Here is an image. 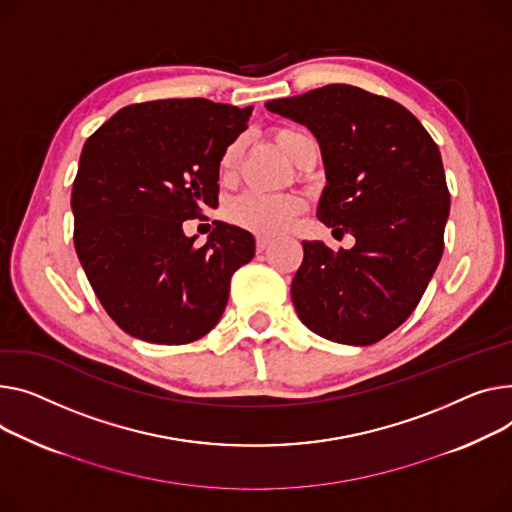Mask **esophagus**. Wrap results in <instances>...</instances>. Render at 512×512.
Segmentation results:
<instances>
[{"instance_id": "obj_1", "label": "esophagus", "mask_w": 512, "mask_h": 512, "mask_svg": "<svg viewBox=\"0 0 512 512\" xmlns=\"http://www.w3.org/2000/svg\"><path fill=\"white\" fill-rule=\"evenodd\" d=\"M269 245H271V238H267V236H257V251H259V253H263Z\"/></svg>"}]
</instances>
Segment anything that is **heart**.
Returning <instances> with one entry per match:
<instances>
[{"mask_svg":"<svg viewBox=\"0 0 512 512\" xmlns=\"http://www.w3.org/2000/svg\"><path fill=\"white\" fill-rule=\"evenodd\" d=\"M271 138L286 152L290 160L296 164L302 160L304 152L311 146H315V140L309 133L296 129V127H276L271 131ZM243 154V142L236 140L232 142L222 158H220V170L222 175L230 177L238 162H241ZM304 210V201L294 193H257L247 191L238 195L226 210L228 220L236 224L238 228H245L249 232L261 234V236H274L284 232Z\"/></svg>","mask_w":512,"mask_h":512,"instance_id":"1","label":"heart"}]
</instances>
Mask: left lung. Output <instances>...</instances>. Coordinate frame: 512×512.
I'll use <instances>...</instances> for the list:
<instances>
[{"label":"left lung","mask_w":512,"mask_h":512,"mask_svg":"<svg viewBox=\"0 0 512 512\" xmlns=\"http://www.w3.org/2000/svg\"><path fill=\"white\" fill-rule=\"evenodd\" d=\"M265 107L315 133L327 175L317 216L356 238L350 251L302 243L294 309L331 342L377 344L416 311L445 249L451 195L438 146L399 102L350 84Z\"/></svg>","instance_id":"left-lung-1"}]
</instances>
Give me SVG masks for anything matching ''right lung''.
Listing matches in <instances>:
<instances>
[{
	"label": "right lung",
	"mask_w": 512,
	"mask_h": 512,
	"mask_svg": "<svg viewBox=\"0 0 512 512\" xmlns=\"http://www.w3.org/2000/svg\"><path fill=\"white\" fill-rule=\"evenodd\" d=\"M253 107L208 98L129 105L84 144L72 189L74 245L109 317L150 344L181 346L222 317L230 278L255 255L251 232L216 222L195 247L185 220L218 206L224 150Z\"/></svg>",
	"instance_id": "right-lung-1"
}]
</instances>
